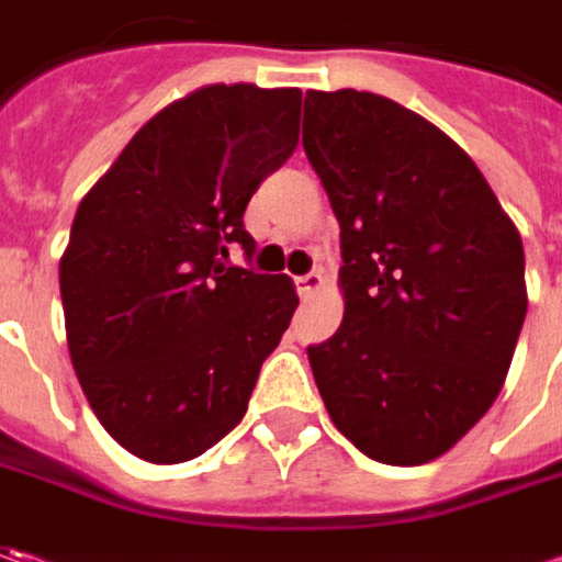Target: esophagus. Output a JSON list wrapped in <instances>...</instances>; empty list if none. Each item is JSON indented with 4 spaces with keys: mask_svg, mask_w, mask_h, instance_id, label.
<instances>
[{
    "mask_svg": "<svg viewBox=\"0 0 562 562\" xmlns=\"http://www.w3.org/2000/svg\"><path fill=\"white\" fill-rule=\"evenodd\" d=\"M322 284H325L322 271H310V274L296 278V291H300V296H303V300H313L315 293L322 291Z\"/></svg>",
    "mask_w": 562,
    "mask_h": 562,
    "instance_id": "esophagus-1",
    "label": "esophagus"
}]
</instances>
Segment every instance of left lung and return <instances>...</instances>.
I'll use <instances>...</instances> for the list:
<instances>
[{
	"instance_id": "left-lung-1",
	"label": "left lung",
	"mask_w": 562,
	"mask_h": 562,
	"mask_svg": "<svg viewBox=\"0 0 562 562\" xmlns=\"http://www.w3.org/2000/svg\"><path fill=\"white\" fill-rule=\"evenodd\" d=\"M303 149L340 225L344 322L310 347L337 431L378 463L438 460L497 400L526 322L522 237L431 121L310 90Z\"/></svg>"
}]
</instances>
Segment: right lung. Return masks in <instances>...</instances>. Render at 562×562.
Returning a JSON list of instances; mask_svg holds the SVG:
<instances>
[{
    "label": "right lung",
    "instance_id": "right-lung-1",
    "mask_svg": "<svg viewBox=\"0 0 562 562\" xmlns=\"http://www.w3.org/2000/svg\"><path fill=\"white\" fill-rule=\"evenodd\" d=\"M303 93L212 83L165 105L80 200L58 266L68 350L102 428L146 463H184L244 419L296 310L247 259L249 196L291 159Z\"/></svg>",
    "mask_w": 562,
    "mask_h": 562
}]
</instances>
